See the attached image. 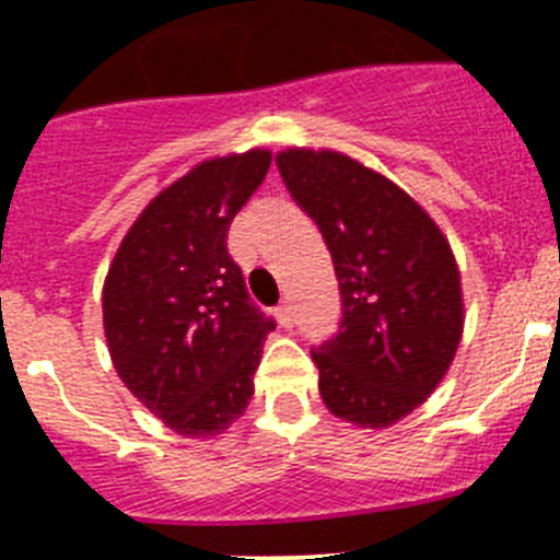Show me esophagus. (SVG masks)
Listing matches in <instances>:
<instances>
[{"label":"esophagus","instance_id":"esophagus-1","mask_svg":"<svg viewBox=\"0 0 560 560\" xmlns=\"http://www.w3.org/2000/svg\"><path fill=\"white\" fill-rule=\"evenodd\" d=\"M275 316H277V323L283 325V328H291V325H294V314H291L289 300H283V303L277 305V308H275Z\"/></svg>","mask_w":560,"mask_h":560}]
</instances>
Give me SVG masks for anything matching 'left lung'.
Returning <instances> with one entry per match:
<instances>
[{
	"mask_svg": "<svg viewBox=\"0 0 560 560\" xmlns=\"http://www.w3.org/2000/svg\"><path fill=\"white\" fill-rule=\"evenodd\" d=\"M277 171L323 232L339 280V328L311 348L323 400L350 423L389 427L434 393L457 353L452 246L418 201L345 153L291 148Z\"/></svg>",
	"mask_w": 560,
	"mask_h": 560,
	"instance_id": "obj_1",
	"label": "left lung"
}]
</instances>
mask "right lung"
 Instances as JSON below:
<instances>
[{"mask_svg":"<svg viewBox=\"0 0 560 560\" xmlns=\"http://www.w3.org/2000/svg\"><path fill=\"white\" fill-rule=\"evenodd\" d=\"M269 151L201 162L133 221L103 285L117 375L165 427L207 438L244 415L275 319L249 300L226 252L237 210L264 185Z\"/></svg>","mask_w":560,"mask_h":560,"instance_id":"obj_1","label":"right lung"}]
</instances>
